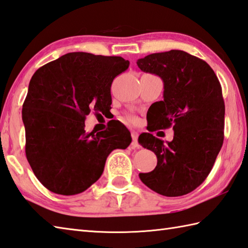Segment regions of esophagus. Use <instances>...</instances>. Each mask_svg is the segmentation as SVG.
I'll list each match as a JSON object with an SVG mask.
<instances>
[{
	"label": "esophagus",
	"instance_id": "1",
	"mask_svg": "<svg viewBox=\"0 0 248 248\" xmlns=\"http://www.w3.org/2000/svg\"><path fill=\"white\" fill-rule=\"evenodd\" d=\"M131 138H133V142H131V146L136 149H139L140 145L138 143V133L137 131H131Z\"/></svg>",
	"mask_w": 248,
	"mask_h": 248
}]
</instances>
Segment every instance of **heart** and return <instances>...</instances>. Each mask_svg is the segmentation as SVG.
<instances>
[{
	"label": "heart",
	"instance_id": "b5f03b06",
	"mask_svg": "<svg viewBox=\"0 0 248 248\" xmlns=\"http://www.w3.org/2000/svg\"><path fill=\"white\" fill-rule=\"evenodd\" d=\"M126 119H127L128 121H130V122H135V121H136L135 115H133V114H128L127 117H126Z\"/></svg>",
	"mask_w": 248,
	"mask_h": 248
}]
</instances>
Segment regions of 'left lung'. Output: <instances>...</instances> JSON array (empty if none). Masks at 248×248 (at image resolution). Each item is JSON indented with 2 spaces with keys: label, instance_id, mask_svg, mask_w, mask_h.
<instances>
[{
  "label": "left lung",
  "instance_id": "obj_1",
  "mask_svg": "<svg viewBox=\"0 0 248 248\" xmlns=\"http://www.w3.org/2000/svg\"><path fill=\"white\" fill-rule=\"evenodd\" d=\"M137 65L164 82V100L150 107L148 129L174 130L167 143L150 133L139 136V143L157 157L155 169L139 178L163 196L186 195L206 179L224 142L220 83L208 63L182 50L149 54Z\"/></svg>",
  "mask_w": 248,
  "mask_h": 248
}]
</instances>
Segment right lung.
I'll return each instance as SVG.
<instances>
[{
    "label": "right lung",
    "instance_id": "1",
    "mask_svg": "<svg viewBox=\"0 0 248 248\" xmlns=\"http://www.w3.org/2000/svg\"><path fill=\"white\" fill-rule=\"evenodd\" d=\"M129 66L121 57L70 52L38 68L22 106L25 154L35 176L52 193H82L102 175L106 159L131 142L124 125L85 133L91 111L111 109V84Z\"/></svg>",
    "mask_w": 248,
    "mask_h": 248
}]
</instances>
